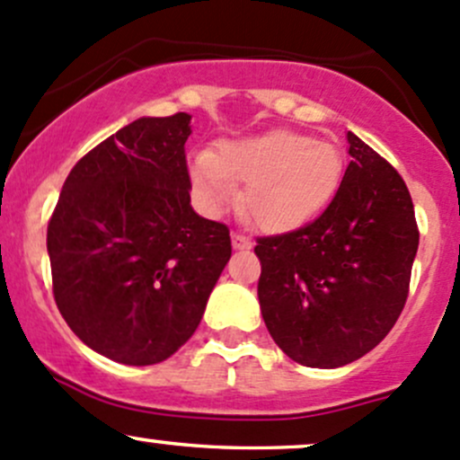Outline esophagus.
I'll list each match as a JSON object with an SVG mask.
<instances>
[{"instance_id": "obj_1", "label": "esophagus", "mask_w": 460, "mask_h": 460, "mask_svg": "<svg viewBox=\"0 0 460 460\" xmlns=\"http://www.w3.org/2000/svg\"><path fill=\"white\" fill-rule=\"evenodd\" d=\"M231 244H234V249L244 251V249H251V246H253V242L242 234H231Z\"/></svg>"}]
</instances>
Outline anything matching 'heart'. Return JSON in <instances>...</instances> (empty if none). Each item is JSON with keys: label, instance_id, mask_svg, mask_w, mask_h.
Returning <instances> with one entry per match:
<instances>
[{"label": "heart", "instance_id": "b5f03b06", "mask_svg": "<svg viewBox=\"0 0 460 460\" xmlns=\"http://www.w3.org/2000/svg\"><path fill=\"white\" fill-rule=\"evenodd\" d=\"M345 172L341 148L296 130L222 139L214 153L190 156V181L200 207L220 214L246 185L242 209L260 229L286 234L304 226L334 199Z\"/></svg>", "mask_w": 460, "mask_h": 460}]
</instances>
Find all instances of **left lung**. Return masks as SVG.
I'll return each mask as SVG.
<instances>
[{"instance_id": "obj_1", "label": "left lung", "mask_w": 460, "mask_h": 460, "mask_svg": "<svg viewBox=\"0 0 460 460\" xmlns=\"http://www.w3.org/2000/svg\"><path fill=\"white\" fill-rule=\"evenodd\" d=\"M351 161L310 225L260 238L261 316L279 349L336 369L382 342L402 314L419 246L411 191L397 170L347 133Z\"/></svg>"}]
</instances>
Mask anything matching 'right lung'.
I'll list each match as a JSON object with an SVG mask.
<instances>
[{"label": "right lung", "mask_w": 460, "mask_h": 460, "mask_svg": "<svg viewBox=\"0 0 460 460\" xmlns=\"http://www.w3.org/2000/svg\"><path fill=\"white\" fill-rule=\"evenodd\" d=\"M190 122L139 118L95 146L48 225L60 314L122 365H156L185 345L231 257L229 229L190 205Z\"/></svg>", "instance_id": "1"}]
</instances>
